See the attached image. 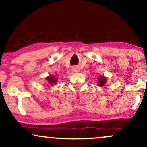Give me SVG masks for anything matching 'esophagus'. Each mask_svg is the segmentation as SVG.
Listing matches in <instances>:
<instances>
[{
  "mask_svg": "<svg viewBox=\"0 0 147 147\" xmlns=\"http://www.w3.org/2000/svg\"><path fill=\"white\" fill-rule=\"evenodd\" d=\"M72 70V71H74V72H78L79 71V68H77V67H73Z\"/></svg>",
  "mask_w": 147,
  "mask_h": 147,
  "instance_id": "esophagus-1",
  "label": "esophagus"
}]
</instances>
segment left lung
<instances>
[{
	"label": "left lung",
	"instance_id": "8db88e82",
	"mask_svg": "<svg viewBox=\"0 0 147 147\" xmlns=\"http://www.w3.org/2000/svg\"><path fill=\"white\" fill-rule=\"evenodd\" d=\"M106 79L105 78V77H101L100 78H99V82H98L99 86H104L106 83Z\"/></svg>",
	"mask_w": 147,
	"mask_h": 147
}]
</instances>
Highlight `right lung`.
Returning a JSON list of instances; mask_svg holds the SVG:
<instances>
[{"label":"right lung","instance_id":"add662e5","mask_svg":"<svg viewBox=\"0 0 147 147\" xmlns=\"http://www.w3.org/2000/svg\"><path fill=\"white\" fill-rule=\"evenodd\" d=\"M57 79L56 77H53V76H50V77H47V81L49 82V84H51V85H53V84H55L57 83Z\"/></svg>","mask_w":147,"mask_h":147}]
</instances>
